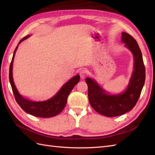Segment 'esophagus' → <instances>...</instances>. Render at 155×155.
Segmentation results:
<instances>
[{
    "label": "esophagus",
    "mask_w": 155,
    "mask_h": 155,
    "mask_svg": "<svg viewBox=\"0 0 155 155\" xmlns=\"http://www.w3.org/2000/svg\"><path fill=\"white\" fill-rule=\"evenodd\" d=\"M87 73V71L84 69H82L80 71V76L82 78H85L86 77Z\"/></svg>",
    "instance_id": "obj_1"
}]
</instances>
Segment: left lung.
<instances>
[{
    "label": "left lung",
    "instance_id": "left-lung-1",
    "mask_svg": "<svg viewBox=\"0 0 155 155\" xmlns=\"http://www.w3.org/2000/svg\"><path fill=\"white\" fill-rule=\"evenodd\" d=\"M121 41L134 56V71L126 90L117 95L108 94L94 79L86 78L89 102L97 112L107 117L119 116L133 108L138 102L145 80L142 54L135 39L122 32Z\"/></svg>",
    "mask_w": 155,
    "mask_h": 155
}]
</instances>
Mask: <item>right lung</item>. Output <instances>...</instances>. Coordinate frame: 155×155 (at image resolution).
Returning a JSON list of instances; mask_svg holds the SVG:
<instances>
[{"label":"right lung","mask_w":155,"mask_h":155,"mask_svg":"<svg viewBox=\"0 0 155 155\" xmlns=\"http://www.w3.org/2000/svg\"><path fill=\"white\" fill-rule=\"evenodd\" d=\"M30 36V35H28V36H26L21 39L18 45L16 47L14 52V55H13V58L10 65V73H9V79H10L12 91L14 93L17 103L26 113L39 117H54L56 115L59 114L65 108L68 95L73 89L74 86L80 81V76L77 74L72 78H71L69 81H68L61 87L60 91H58V92L54 97H52L51 99L47 101L37 102V101H32L26 99L24 98L23 97H22L17 91L15 86L14 79H13V62H14L15 54L18 45L22 41Z\"/></svg>","instance_id":"right-lung-1"}]
</instances>
